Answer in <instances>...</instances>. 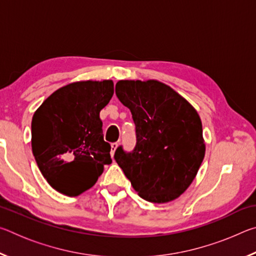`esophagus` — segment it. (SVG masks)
Listing matches in <instances>:
<instances>
[{"instance_id":"obj_1","label":"esophagus","mask_w":256,"mask_h":256,"mask_svg":"<svg viewBox=\"0 0 256 256\" xmlns=\"http://www.w3.org/2000/svg\"><path fill=\"white\" fill-rule=\"evenodd\" d=\"M110 146H112V150H110V156H112H112H114V154H115V150L118 149V142H112V144H110Z\"/></svg>"}]
</instances>
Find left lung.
Here are the masks:
<instances>
[{
    "mask_svg": "<svg viewBox=\"0 0 256 256\" xmlns=\"http://www.w3.org/2000/svg\"><path fill=\"white\" fill-rule=\"evenodd\" d=\"M120 102L132 112L136 144L114 158L142 198L166 203L184 193L206 154L196 110L170 86L156 80H120Z\"/></svg>",
    "mask_w": 256,
    "mask_h": 256,
    "instance_id": "obj_1",
    "label": "left lung"
}]
</instances>
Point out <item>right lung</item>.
Returning <instances> with one entry per match:
<instances>
[{"label": "right lung", "mask_w": 256, "mask_h": 256, "mask_svg": "<svg viewBox=\"0 0 256 256\" xmlns=\"http://www.w3.org/2000/svg\"><path fill=\"white\" fill-rule=\"evenodd\" d=\"M112 94V80L74 82L56 90L34 112V157L42 176L58 192L79 196L94 185L104 164H112L99 112Z\"/></svg>", "instance_id": "add662e5"}]
</instances>
